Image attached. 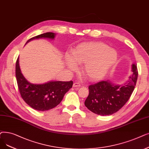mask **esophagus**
Segmentation results:
<instances>
[{
    "instance_id": "obj_1",
    "label": "esophagus",
    "mask_w": 149,
    "mask_h": 149,
    "mask_svg": "<svg viewBox=\"0 0 149 149\" xmlns=\"http://www.w3.org/2000/svg\"><path fill=\"white\" fill-rule=\"evenodd\" d=\"M81 86V85L79 83H74L73 84V87L74 88H76V87H80Z\"/></svg>"
}]
</instances>
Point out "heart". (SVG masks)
<instances>
[{
    "label": "heart",
    "mask_w": 149,
    "mask_h": 149,
    "mask_svg": "<svg viewBox=\"0 0 149 149\" xmlns=\"http://www.w3.org/2000/svg\"><path fill=\"white\" fill-rule=\"evenodd\" d=\"M118 59L117 51L103 42H86L77 46L67 56L68 67L77 69L76 64H84L83 72L90 81L102 79L115 65Z\"/></svg>",
    "instance_id": "b5f03b06"
}]
</instances>
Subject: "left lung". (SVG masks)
<instances>
[{"label": "left lung", "mask_w": 149, "mask_h": 149, "mask_svg": "<svg viewBox=\"0 0 149 149\" xmlns=\"http://www.w3.org/2000/svg\"><path fill=\"white\" fill-rule=\"evenodd\" d=\"M132 75L124 84L118 85L109 80L99 81L89 86V95L85 105L93 113L101 116L111 115L124 106L130 99L136 83L138 69L132 65Z\"/></svg>", "instance_id": "8db88e82"}]
</instances>
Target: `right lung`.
<instances>
[{"mask_svg": "<svg viewBox=\"0 0 149 149\" xmlns=\"http://www.w3.org/2000/svg\"><path fill=\"white\" fill-rule=\"evenodd\" d=\"M56 34L47 32L29 40L25 45L32 40L39 39L54 40ZM16 77L19 92L23 100L38 111H47L60 104L64 95L72 87L73 81H49L42 84L31 83L23 75L19 66V57L16 63Z\"/></svg>", "mask_w": 149, "mask_h": 149, "instance_id": "obj_1", "label": "right lung"}]
</instances>
